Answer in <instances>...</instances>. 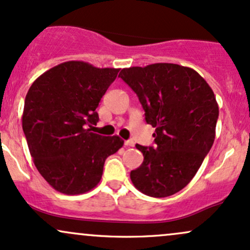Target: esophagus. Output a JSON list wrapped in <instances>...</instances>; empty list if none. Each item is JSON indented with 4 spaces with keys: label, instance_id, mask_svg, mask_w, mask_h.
Wrapping results in <instances>:
<instances>
[{
    "label": "esophagus",
    "instance_id": "1",
    "mask_svg": "<svg viewBox=\"0 0 250 250\" xmlns=\"http://www.w3.org/2000/svg\"><path fill=\"white\" fill-rule=\"evenodd\" d=\"M124 144H125V146H134V142L133 140H125L124 142Z\"/></svg>",
    "mask_w": 250,
    "mask_h": 250
}]
</instances>
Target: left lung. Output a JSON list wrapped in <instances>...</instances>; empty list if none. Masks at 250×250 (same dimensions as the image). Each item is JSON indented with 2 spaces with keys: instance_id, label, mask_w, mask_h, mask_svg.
I'll list each match as a JSON object with an SVG mask.
<instances>
[{
  "instance_id": "left-lung-1",
  "label": "left lung",
  "mask_w": 250,
  "mask_h": 250,
  "mask_svg": "<svg viewBox=\"0 0 250 250\" xmlns=\"http://www.w3.org/2000/svg\"><path fill=\"white\" fill-rule=\"evenodd\" d=\"M119 77L138 95L145 120L156 128L155 146L136 145L144 162L131 171L133 186L151 197L181 191L214 144V92L197 72L176 63L123 68Z\"/></svg>"
}]
</instances>
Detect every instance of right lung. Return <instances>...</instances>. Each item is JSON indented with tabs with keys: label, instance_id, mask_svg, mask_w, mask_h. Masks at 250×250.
Returning <instances> with one entry per match:
<instances>
[{
	"label": "right lung",
	"instance_id": "1",
	"mask_svg": "<svg viewBox=\"0 0 250 250\" xmlns=\"http://www.w3.org/2000/svg\"><path fill=\"white\" fill-rule=\"evenodd\" d=\"M118 68L67 61L41 74L24 99L22 128L36 169L50 187L80 195L97 187L108 156L124 145L118 136L91 132L97 107Z\"/></svg>",
	"mask_w": 250,
	"mask_h": 250
}]
</instances>
